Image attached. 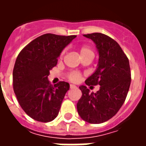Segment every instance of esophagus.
Returning <instances> with one entry per match:
<instances>
[{
    "mask_svg": "<svg viewBox=\"0 0 146 146\" xmlns=\"http://www.w3.org/2000/svg\"><path fill=\"white\" fill-rule=\"evenodd\" d=\"M75 88H76V85H74V84H70V88L71 89Z\"/></svg>",
    "mask_w": 146,
    "mask_h": 146,
    "instance_id": "obj_1",
    "label": "esophagus"
}]
</instances>
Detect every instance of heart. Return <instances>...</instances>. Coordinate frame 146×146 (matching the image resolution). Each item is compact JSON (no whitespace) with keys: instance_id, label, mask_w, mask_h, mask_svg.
I'll return each instance as SVG.
<instances>
[{"instance_id":"b5f03b06","label":"heart","mask_w":146,"mask_h":146,"mask_svg":"<svg viewBox=\"0 0 146 146\" xmlns=\"http://www.w3.org/2000/svg\"><path fill=\"white\" fill-rule=\"evenodd\" d=\"M80 56H84L86 54H93V52L89 47L84 45L80 48ZM69 78L72 81H77L80 78V73H76V72L71 73L69 76Z\"/></svg>"}]
</instances>
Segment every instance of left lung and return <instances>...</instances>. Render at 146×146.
<instances>
[{
  "instance_id": "1",
  "label": "left lung",
  "mask_w": 146,
  "mask_h": 146,
  "mask_svg": "<svg viewBox=\"0 0 146 146\" xmlns=\"http://www.w3.org/2000/svg\"><path fill=\"white\" fill-rule=\"evenodd\" d=\"M92 40L98 53L97 68L85 80L87 85H100L98 92H90L80 86L82 96L76 104L77 112L84 121L102 123L111 119L125 101L131 84L127 57L118 43L101 33L84 35Z\"/></svg>"
}]
</instances>
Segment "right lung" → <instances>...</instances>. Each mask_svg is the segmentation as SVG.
I'll use <instances>...</instances> for the list:
<instances>
[{
	"mask_svg": "<svg viewBox=\"0 0 146 146\" xmlns=\"http://www.w3.org/2000/svg\"><path fill=\"white\" fill-rule=\"evenodd\" d=\"M46 33L33 40L20 51L13 70V88L19 103L28 116L40 122H50L58 116L69 83L50 84L49 71L58 58L76 38Z\"/></svg>",
	"mask_w": 146,
	"mask_h": 146,
	"instance_id": "add662e5",
	"label": "right lung"
}]
</instances>
